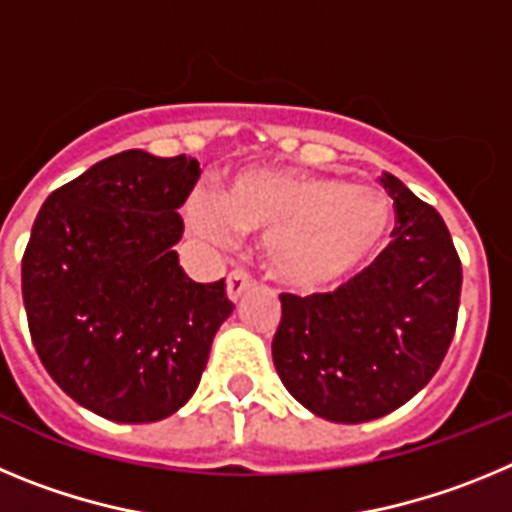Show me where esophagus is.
<instances>
[{"mask_svg":"<svg viewBox=\"0 0 512 512\" xmlns=\"http://www.w3.org/2000/svg\"><path fill=\"white\" fill-rule=\"evenodd\" d=\"M251 287H253V277L246 269H233L228 274V279H225V289H228V297L233 302L241 300Z\"/></svg>","mask_w":512,"mask_h":512,"instance_id":"34e87169","label":"esophagus"}]
</instances>
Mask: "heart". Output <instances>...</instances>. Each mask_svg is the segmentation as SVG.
Here are the masks:
<instances>
[{"label":"heart","instance_id":"obj_1","mask_svg":"<svg viewBox=\"0 0 512 512\" xmlns=\"http://www.w3.org/2000/svg\"><path fill=\"white\" fill-rule=\"evenodd\" d=\"M194 228L212 241L233 233L266 235V261L279 282L325 292L364 269L384 248L395 223L387 194L336 176L248 169L220 194L194 197Z\"/></svg>","mask_w":512,"mask_h":512}]
</instances>
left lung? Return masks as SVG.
Masks as SVG:
<instances>
[{"mask_svg": "<svg viewBox=\"0 0 512 512\" xmlns=\"http://www.w3.org/2000/svg\"><path fill=\"white\" fill-rule=\"evenodd\" d=\"M390 246L325 295H279L271 356L289 395L333 423L382 418L438 372L456 330L461 261L428 202L392 174Z\"/></svg>", "mask_w": 512, "mask_h": 512, "instance_id": "8db88e82", "label": "left lung"}]
</instances>
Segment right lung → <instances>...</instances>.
<instances>
[{
  "mask_svg": "<svg viewBox=\"0 0 512 512\" xmlns=\"http://www.w3.org/2000/svg\"><path fill=\"white\" fill-rule=\"evenodd\" d=\"M197 158L122 151L51 192L22 256L40 361L69 397L115 423L169 418L194 395L233 312L225 282L197 284L174 243Z\"/></svg>",
  "mask_w": 512,
  "mask_h": 512,
  "instance_id": "1",
  "label": "right lung"
}]
</instances>
